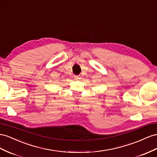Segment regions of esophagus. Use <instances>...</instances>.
<instances>
[{"label": "esophagus", "mask_w": 157, "mask_h": 157, "mask_svg": "<svg viewBox=\"0 0 157 157\" xmlns=\"http://www.w3.org/2000/svg\"><path fill=\"white\" fill-rule=\"evenodd\" d=\"M81 78V77H80V76H75V80H79Z\"/></svg>", "instance_id": "obj_1"}]
</instances>
